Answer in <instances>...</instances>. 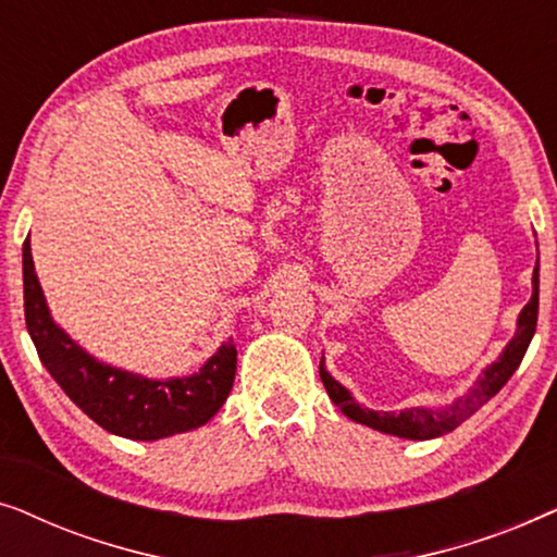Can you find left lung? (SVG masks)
Masks as SVG:
<instances>
[{"instance_id":"8db88e82","label":"left lung","mask_w":557,"mask_h":557,"mask_svg":"<svg viewBox=\"0 0 557 557\" xmlns=\"http://www.w3.org/2000/svg\"><path fill=\"white\" fill-rule=\"evenodd\" d=\"M537 301H540V256H537L535 271H532V296L530 301L524 304L520 317H517L515 337L507 342L505 349H502L497 362H492L490 368L479 375L476 383L469 387V393L461 395V398H456L454 403H448V406L406 408L400 410V413H393V410L362 408L360 403L352 398V393L326 372L324 357L322 362H319V375H322V383L326 387V393H330L332 403L349 418V421L370 425V429H375L380 433H391V436H398V438H410V441L438 438L444 436V433L454 431L456 425H461L469 416H474L476 410L482 408L486 400H492L494 395L507 385V380L515 375V370L520 368L524 352H528L532 334H535Z\"/></svg>"}]
</instances>
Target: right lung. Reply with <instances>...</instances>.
<instances>
[{"label": "right lung", "instance_id": "add662e5", "mask_svg": "<svg viewBox=\"0 0 557 557\" xmlns=\"http://www.w3.org/2000/svg\"><path fill=\"white\" fill-rule=\"evenodd\" d=\"M25 322L37 355L67 398L113 436L159 441L200 429L223 408L235 380L238 349L233 339L200 370L185 377H144L96 360L52 319L37 281L29 235L22 246Z\"/></svg>", "mask_w": 557, "mask_h": 557}]
</instances>
